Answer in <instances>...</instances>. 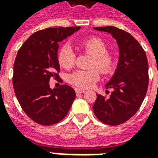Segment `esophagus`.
<instances>
[{
    "mask_svg": "<svg viewBox=\"0 0 158 158\" xmlns=\"http://www.w3.org/2000/svg\"><path fill=\"white\" fill-rule=\"evenodd\" d=\"M75 92L77 95H79V94H82V93L85 92V89H79V88H76Z\"/></svg>",
    "mask_w": 158,
    "mask_h": 158,
    "instance_id": "1",
    "label": "esophagus"
}]
</instances>
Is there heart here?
<instances>
[{
    "label": "heart",
    "mask_w": 158,
    "mask_h": 158,
    "mask_svg": "<svg viewBox=\"0 0 158 158\" xmlns=\"http://www.w3.org/2000/svg\"><path fill=\"white\" fill-rule=\"evenodd\" d=\"M79 48L92 56L89 62V69L96 67L98 69H90L87 71L79 70L69 76V81L73 85L79 88H89L99 79V71L104 75L110 74L115 67V60L113 56L107 53V46L102 40L97 37H91L84 40L79 43ZM59 65L66 69H71L75 62V54L69 44H64L57 53Z\"/></svg>",
    "instance_id": "obj_1"
}]
</instances>
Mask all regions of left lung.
<instances>
[{
	"mask_svg": "<svg viewBox=\"0 0 158 158\" xmlns=\"http://www.w3.org/2000/svg\"><path fill=\"white\" fill-rule=\"evenodd\" d=\"M94 29L109 33L117 40L119 59L113 76L106 85L113 89L109 97L96 95L93 111L101 122L119 125L133 117L146 96L149 77L148 61L139 43L129 33L113 26L96 27Z\"/></svg>",
	"mask_w": 158,
	"mask_h": 158,
	"instance_id": "8db88e82",
	"label": "left lung"
}]
</instances>
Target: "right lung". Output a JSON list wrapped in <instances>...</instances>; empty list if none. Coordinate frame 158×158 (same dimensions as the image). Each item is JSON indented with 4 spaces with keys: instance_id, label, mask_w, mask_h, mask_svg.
Listing matches in <instances>:
<instances>
[{
    "instance_id": "obj_1",
    "label": "right lung",
    "mask_w": 158,
    "mask_h": 158,
    "mask_svg": "<svg viewBox=\"0 0 158 158\" xmlns=\"http://www.w3.org/2000/svg\"><path fill=\"white\" fill-rule=\"evenodd\" d=\"M80 27L48 28L34 33L19 50L13 66L12 85L17 99L28 116L41 125H52L65 118L75 99L68 85L50 88V79H59V42Z\"/></svg>"
}]
</instances>
